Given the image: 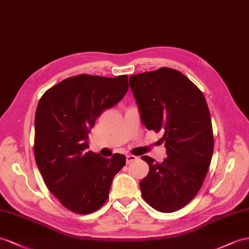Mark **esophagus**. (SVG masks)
Instances as JSON below:
<instances>
[{"label":"esophagus","mask_w":249,"mask_h":249,"mask_svg":"<svg viewBox=\"0 0 249 249\" xmlns=\"http://www.w3.org/2000/svg\"><path fill=\"white\" fill-rule=\"evenodd\" d=\"M136 160H137V157L136 156H132V155H127L126 156V162H127V164H129V163L136 161Z\"/></svg>","instance_id":"esophagus-1"}]
</instances>
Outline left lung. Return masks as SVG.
<instances>
[{
    "instance_id": "left-lung-1",
    "label": "left lung",
    "mask_w": 249,
    "mask_h": 249,
    "mask_svg": "<svg viewBox=\"0 0 249 249\" xmlns=\"http://www.w3.org/2000/svg\"><path fill=\"white\" fill-rule=\"evenodd\" d=\"M130 88L149 130H162L167 158L149 165L140 182L143 199L161 213H174L194 199L208 173L213 152V132L202 91L179 70L162 67L133 74Z\"/></svg>"
}]
</instances>
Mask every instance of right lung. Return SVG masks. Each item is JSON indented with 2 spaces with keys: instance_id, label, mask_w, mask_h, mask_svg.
<instances>
[{
  "instance_id": "1",
  "label": "right lung",
  "mask_w": 249,
  "mask_h": 249,
  "mask_svg": "<svg viewBox=\"0 0 249 249\" xmlns=\"http://www.w3.org/2000/svg\"><path fill=\"white\" fill-rule=\"evenodd\" d=\"M128 76L79 74L45 91L35 118V159L41 176L64 207L88 214L104 205L124 155L111 159L87 151L88 133L106 109L128 90Z\"/></svg>"
}]
</instances>
